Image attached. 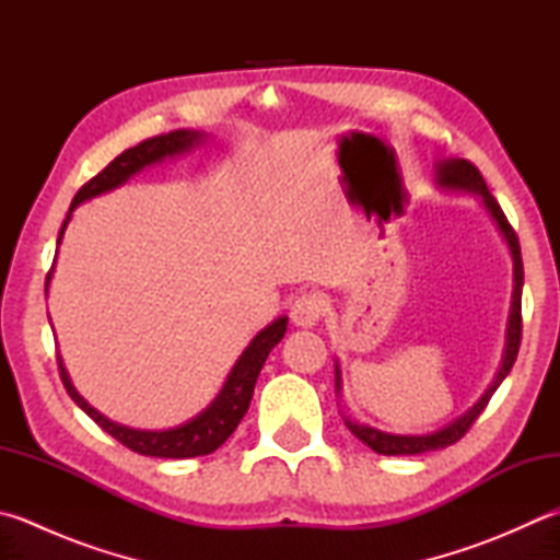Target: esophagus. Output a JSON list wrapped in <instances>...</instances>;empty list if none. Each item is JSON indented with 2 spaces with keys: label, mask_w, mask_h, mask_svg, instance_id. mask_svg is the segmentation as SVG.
<instances>
[{
  "label": "esophagus",
  "mask_w": 560,
  "mask_h": 560,
  "mask_svg": "<svg viewBox=\"0 0 560 560\" xmlns=\"http://www.w3.org/2000/svg\"><path fill=\"white\" fill-rule=\"evenodd\" d=\"M324 314V298L319 292H302L300 298H294L292 302V322L294 326H302V329H312V326L322 319Z\"/></svg>",
  "instance_id": "1"
}]
</instances>
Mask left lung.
Here are the masks:
<instances>
[{
    "instance_id": "obj_1",
    "label": "left lung",
    "mask_w": 560,
    "mask_h": 560,
    "mask_svg": "<svg viewBox=\"0 0 560 560\" xmlns=\"http://www.w3.org/2000/svg\"><path fill=\"white\" fill-rule=\"evenodd\" d=\"M434 171H436L439 187L453 189V192L478 195L485 209L490 212L492 221L498 224L502 238L508 241L510 253H512V262H514V290H512V310H510V322H508V343H504L500 371H498V375H494L490 387L485 389L482 397L468 411H463L458 419H453L451 424L441 427L439 431H431V434H421V436H402V434H387V431H380V429L346 419L348 431H351L353 436L361 439L363 444L371 446L375 453H383V456H417V453L439 451V448L456 444V441L463 439V434H466V431L472 427V421L480 417V411L488 407L490 397L494 395V389H498L502 385V380L510 375L512 365L516 361V353H520V341H522L524 266H522L520 238H516L508 217H504L502 207L498 205V199L490 195V189H488V185H485L480 171L470 161H463V158H448V161H439L434 165ZM339 389H341V371H339V363H336V393H339Z\"/></svg>"
}]
</instances>
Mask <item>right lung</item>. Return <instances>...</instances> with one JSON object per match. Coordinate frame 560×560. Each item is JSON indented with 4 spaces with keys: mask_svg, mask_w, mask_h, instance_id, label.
Here are the masks:
<instances>
[{
    "mask_svg": "<svg viewBox=\"0 0 560 560\" xmlns=\"http://www.w3.org/2000/svg\"><path fill=\"white\" fill-rule=\"evenodd\" d=\"M205 141V133L199 131H171L163 136H155V139H145L133 149L124 151L121 155H116L114 161L104 167L100 175H94L90 183H84L75 199H72L68 219L62 221V229L58 234V246L60 238L66 234V226L70 221L72 209L78 205L88 202V199L109 192V189L124 185L129 180L131 175L141 173L143 167H149L153 163H161L165 158L180 155L189 149H195L197 143ZM52 272V270H50ZM50 272L46 278V290H48V280ZM284 331H288V316H278L276 322L268 324L266 329L258 331L256 339L248 343V348L236 361V365L231 368V373L226 377L224 387L219 389V395L214 397V402L209 405L207 409L199 411L197 417H192L189 421L180 427L165 429V431H143V429H131V427H121L116 421L107 419L104 415H100L88 399H84L75 387L70 383V375L62 365L60 355H58V368H60V380L66 385L68 395L75 399V405L88 415L90 419L97 421V424L107 431L109 436H114L119 444H124L126 448H131L141 456H155V458H195V456H207V453L217 451L224 441L234 434L238 421L244 419V415L248 411L250 397H253V387H256V380L262 363H266L268 353L276 348Z\"/></svg>",
    "mask_w": 560,
    "mask_h": 560,
    "instance_id": "right-lung-1",
    "label": "right lung"
}]
</instances>
